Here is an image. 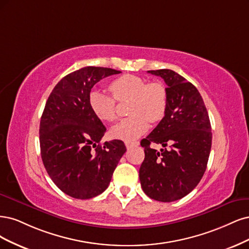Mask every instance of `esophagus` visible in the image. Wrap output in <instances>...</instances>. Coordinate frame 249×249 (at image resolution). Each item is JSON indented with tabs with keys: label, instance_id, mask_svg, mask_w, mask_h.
Masks as SVG:
<instances>
[{
	"label": "esophagus",
	"instance_id": "esophagus-1",
	"mask_svg": "<svg viewBox=\"0 0 249 249\" xmlns=\"http://www.w3.org/2000/svg\"><path fill=\"white\" fill-rule=\"evenodd\" d=\"M139 145H140L139 142H125V146L127 149H130L132 147H136Z\"/></svg>",
	"mask_w": 249,
	"mask_h": 249
}]
</instances>
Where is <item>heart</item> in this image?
<instances>
[{"label":"heart","instance_id":"1","mask_svg":"<svg viewBox=\"0 0 249 249\" xmlns=\"http://www.w3.org/2000/svg\"><path fill=\"white\" fill-rule=\"evenodd\" d=\"M113 96L103 91H92L89 104L96 118L102 122H113L117 118V101L129 100L128 113L131 115L111 128L116 139L132 141L148 130V120L155 123L161 120L167 107V92L159 82L148 83L134 74H125L109 85Z\"/></svg>","mask_w":249,"mask_h":249}]
</instances>
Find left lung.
Wrapping results in <instances>:
<instances>
[{
    "mask_svg": "<svg viewBox=\"0 0 249 249\" xmlns=\"http://www.w3.org/2000/svg\"><path fill=\"white\" fill-rule=\"evenodd\" d=\"M148 72L165 82L167 107L161 121L141 142L145 159L140 181L149 197L170 203L187 196L204 176L212 145L211 124L194 85L170 69ZM152 142L170 149L158 152L149 148Z\"/></svg>",
    "mask_w": 249,
    "mask_h": 249,
    "instance_id": "1",
    "label": "left lung"
}]
</instances>
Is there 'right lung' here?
I'll use <instances>...</instances> for the list:
<instances>
[{"mask_svg":"<svg viewBox=\"0 0 249 249\" xmlns=\"http://www.w3.org/2000/svg\"><path fill=\"white\" fill-rule=\"evenodd\" d=\"M111 68L88 66L55 85L40 121L41 158L53 182L71 197L88 199L106 190L126 152L122 141L100 143L107 128L89 104L100 79L118 74Z\"/></svg>","mask_w":249,"mask_h":249,"instance_id":"right-lung-1","label":"right lung"}]
</instances>
